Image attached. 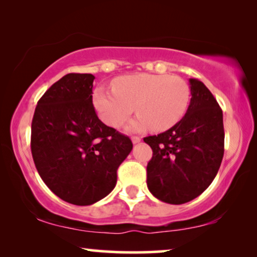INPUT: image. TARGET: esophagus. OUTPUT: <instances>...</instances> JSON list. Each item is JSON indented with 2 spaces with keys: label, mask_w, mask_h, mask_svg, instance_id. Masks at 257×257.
<instances>
[{
  "label": "esophagus",
  "mask_w": 257,
  "mask_h": 257,
  "mask_svg": "<svg viewBox=\"0 0 257 257\" xmlns=\"http://www.w3.org/2000/svg\"><path fill=\"white\" fill-rule=\"evenodd\" d=\"M140 137H137V136H135V137H132V143L133 144H138L139 142H140Z\"/></svg>",
  "instance_id": "esophagus-1"
}]
</instances>
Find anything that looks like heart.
<instances>
[{
  "instance_id": "heart-1",
  "label": "heart",
  "mask_w": 257,
  "mask_h": 257,
  "mask_svg": "<svg viewBox=\"0 0 257 257\" xmlns=\"http://www.w3.org/2000/svg\"><path fill=\"white\" fill-rule=\"evenodd\" d=\"M113 91L97 87L93 104L101 120L111 127H121L136 112L138 118L132 130L160 132L181 120L189 104L188 84L178 76L136 73L119 77L112 83Z\"/></svg>"
}]
</instances>
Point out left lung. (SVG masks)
Here are the masks:
<instances>
[{
	"label": "left lung",
	"mask_w": 257,
	"mask_h": 257,
	"mask_svg": "<svg viewBox=\"0 0 257 257\" xmlns=\"http://www.w3.org/2000/svg\"><path fill=\"white\" fill-rule=\"evenodd\" d=\"M191 103L185 117L158 136L144 138L153 151L147 187L161 201L181 205L207 189L224 152L222 110L198 79H189Z\"/></svg>",
	"instance_id": "8db88e82"
}]
</instances>
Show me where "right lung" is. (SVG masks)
Returning a JSON list of instances; mask_svg holds the SVG:
<instances>
[{
	"instance_id": "1",
	"label": "right lung",
	"mask_w": 257,
	"mask_h": 257,
	"mask_svg": "<svg viewBox=\"0 0 257 257\" xmlns=\"http://www.w3.org/2000/svg\"><path fill=\"white\" fill-rule=\"evenodd\" d=\"M94 76L68 73L38 100L31 154L38 174L58 198L89 206L110 194L132 151L127 136L108 127L92 104Z\"/></svg>"
}]
</instances>
